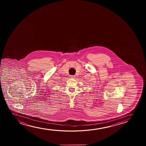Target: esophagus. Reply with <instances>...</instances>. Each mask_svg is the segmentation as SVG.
Instances as JSON below:
<instances>
[{
  "mask_svg": "<svg viewBox=\"0 0 146 146\" xmlns=\"http://www.w3.org/2000/svg\"><path fill=\"white\" fill-rule=\"evenodd\" d=\"M70 77H71V78H75V75H70Z\"/></svg>",
  "mask_w": 146,
  "mask_h": 146,
  "instance_id": "1",
  "label": "esophagus"
}]
</instances>
